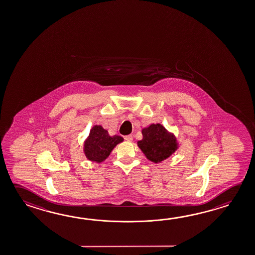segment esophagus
<instances>
[{
  "instance_id": "34e87169",
  "label": "esophagus",
  "mask_w": 255,
  "mask_h": 255,
  "mask_svg": "<svg viewBox=\"0 0 255 255\" xmlns=\"http://www.w3.org/2000/svg\"><path fill=\"white\" fill-rule=\"evenodd\" d=\"M125 140H127V141H132L133 137H132V135H127V136H125Z\"/></svg>"
}]
</instances>
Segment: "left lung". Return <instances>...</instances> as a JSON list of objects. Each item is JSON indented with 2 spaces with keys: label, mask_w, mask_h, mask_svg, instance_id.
<instances>
[{
  "label": "left lung",
  "mask_w": 255,
  "mask_h": 255,
  "mask_svg": "<svg viewBox=\"0 0 255 255\" xmlns=\"http://www.w3.org/2000/svg\"><path fill=\"white\" fill-rule=\"evenodd\" d=\"M141 132L142 139L138 141V146L145 156L155 163L167 159L177 149L175 137L161 125H149Z\"/></svg>",
  "instance_id": "obj_1"
}]
</instances>
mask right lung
Wrapping results in <instances>:
<instances>
[{
	"label": "right lung",
	"mask_w": 255,
	"mask_h": 255,
	"mask_svg": "<svg viewBox=\"0 0 255 255\" xmlns=\"http://www.w3.org/2000/svg\"><path fill=\"white\" fill-rule=\"evenodd\" d=\"M124 140L123 137L109 136L108 131L100 125H96L90 130V134L85 143V153L87 159L101 162L106 159L116 145Z\"/></svg>",
	"instance_id": "obj_1"
}]
</instances>
